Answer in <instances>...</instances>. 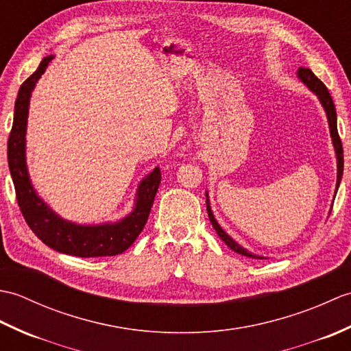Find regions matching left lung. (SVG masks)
<instances>
[{
  "label": "left lung",
  "mask_w": 351,
  "mask_h": 351,
  "mask_svg": "<svg viewBox=\"0 0 351 351\" xmlns=\"http://www.w3.org/2000/svg\"><path fill=\"white\" fill-rule=\"evenodd\" d=\"M297 77L302 81V83L306 86L312 93H315L318 96L319 102H322V106L326 111V116H327V122H329V130H330V137H332V143L335 147V154H337V167H338V175H337V191L338 187L341 184V178H342V170H344V151H342V143H341V138H339V134H338V126H337V110H335V104L332 101V96L327 90V87L319 81L315 75L314 72L311 69L306 68H300L299 72H297ZM335 191V193H337ZM206 211H208V217H210V221L213 223V226L215 229V232L221 238L223 241L226 243V245L229 249H232L234 252L240 253V255L244 256H249V258H255V259H267L264 256H258L255 253H250L245 250L244 247H241L240 244H238L232 237H229L225 230L221 229V226L215 220L214 214L211 211V206H210V199H208V193H206Z\"/></svg>",
  "instance_id": "1"
}]
</instances>
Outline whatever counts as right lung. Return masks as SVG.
Masks as SVG:
<instances>
[{
    "instance_id": "1",
    "label": "right lung",
    "mask_w": 351,
    "mask_h": 351,
    "mask_svg": "<svg viewBox=\"0 0 351 351\" xmlns=\"http://www.w3.org/2000/svg\"><path fill=\"white\" fill-rule=\"evenodd\" d=\"M52 58H54L52 56L45 57L33 75L22 83L16 102H14L13 126L9 143H7V160H9L18 205L29 229L48 247L80 258L114 256L128 249L143 230L156 190L160 187L161 171L160 167H155L140 182L134 210L126 217L114 223L77 225V223L62 219L37 196L29 181L25 161L27 119L33 88L47 71Z\"/></svg>"
}]
</instances>
